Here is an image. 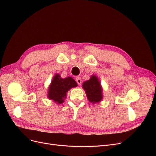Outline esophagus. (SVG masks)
<instances>
[{
    "label": "esophagus",
    "instance_id": "esophagus-1",
    "mask_svg": "<svg viewBox=\"0 0 156 156\" xmlns=\"http://www.w3.org/2000/svg\"><path fill=\"white\" fill-rule=\"evenodd\" d=\"M75 79H76V81H77V84H79V85H81V82H82V80H81V77H77Z\"/></svg>",
    "mask_w": 156,
    "mask_h": 156
}]
</instances>
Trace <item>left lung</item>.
<instances>
[{"label": "left lung", "mask_w": 156, "mask_h": 156, "mask_svg": "<svg viewBox=\"0 0 156 156\" xmlns=\"http://www.w3.org/2000/svg\"><path fill=\"white\" fill-rule=\"evenodd\" d=\"M82 86L85 91L88 100L90 103L96 104L103 100L102 87L96 75H92L89 80L83 83Z\"/></svg>", "instance_id": "left-lung-1"}]
</instances>
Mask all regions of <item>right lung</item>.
Instances as JSON below:
<instances>
[{"label":"right lung","instance_id":"right-lung-1","mask_svg":"<svg viewBox=\"0 0 156 156\" xmlns=\"http://www.w3.org/2000/svg\"><path fill=\"white\" fill-rule=\"evenodd\" d=\"M77 83L71 77H60L56 73L52 79L48 90V98L57 104H62L67 96V92L71 88L77 87Z\"/></svg>","mask_w":156,"mask_h":156}]
</instances>
